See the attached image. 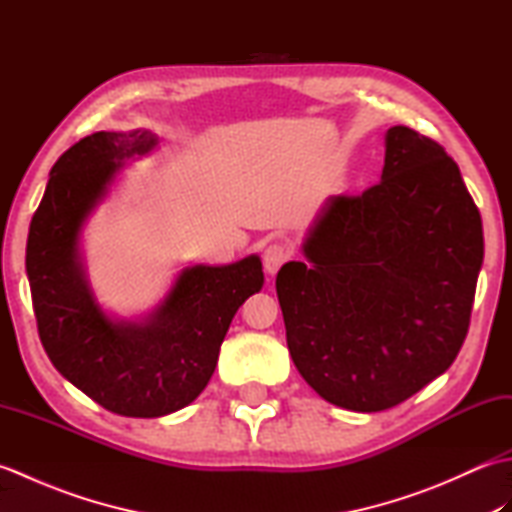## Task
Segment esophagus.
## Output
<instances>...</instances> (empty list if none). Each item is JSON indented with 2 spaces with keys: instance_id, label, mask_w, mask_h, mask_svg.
<instances>
[{
  "instance_id": "obj_1",
  "label": "esophagus",
  "mask_w": 512,
  "mask_h": 512,
  "mask_svg": "<svg viewBox=\"0 0 512 512\" xmlns=\"http://www.w3.org/2000/svg\"><path fill=\"white\" fill-rule=\"evenodd\" d=\"M288 259H290V248H288L286 244L273 242V244H268V246L264 248L262 262H264V268H266L268 275H277L279 268L284 266V264L288 262Z\"/></svg>"
}]
</instances>
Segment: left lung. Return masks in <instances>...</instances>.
Returning <instances> with one entry per match:
<instances>
[{
    "label": "left lung",
    "instance_id": "obj_1",
    "mask_svg": "<svg viewBox=\"0 0 512 512\" xmlns=\"http://www.w3.org/2000/svg\"><path fill=\"white\" fill-rule=\"evenodd\" d=\"M277 273L292 361L321 398L383 411L447 372L471 323L482 217L455 160L405 125L387 129L380 182L332 195Z\"/></svg>",
    "mask_w": 512,
    "mask_h": 512
}]
</instances>
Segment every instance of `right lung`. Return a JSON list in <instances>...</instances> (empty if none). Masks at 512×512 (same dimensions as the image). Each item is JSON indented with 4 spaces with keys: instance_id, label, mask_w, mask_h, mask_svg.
<instances>
[{
    "instance_id": "obj_1",
    "label": "right lung",
    "mask_w": 512,
    "mask_h": 512,
    "mask_svg": "<svg viewBox=\"0 0 512 512\" xmlns=\"http://www.w3.org/2000/svg\"><path fill=\"white\" fill-rule=\"evenodd\" d=\"M151 132H96L54 162L32 215L26 273L37 330L52 365L107 411L158 418L209 383L239 306L264 286L262 259L191 266L143 323L114 321L96 303L79 237L125 160L156 147Z\"/></svg>"
}]
</instances>
